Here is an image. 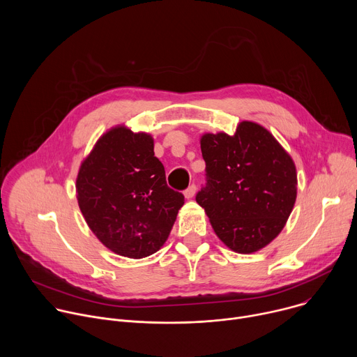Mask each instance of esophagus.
<instances>
[{"instance_id":"34e87169","label":"esophagus","mask_w":357,"mask_h":357,"mask_svg":"<svg viewBox=\"0 0 357 357\" xmlns=\"http://www.w3.org/2000/svg\"><path fill=\"white\" fill-rule=\"evenodd\" d=\"M195 193H196V186H195V185H190V186L183 192V195H185V197H186V199L193 197V196H195Z\"/></svg>"}]
</instances>
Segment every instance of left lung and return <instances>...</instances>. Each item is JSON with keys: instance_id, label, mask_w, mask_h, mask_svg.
<instances>
[{"instance_id": "1", "label": "left lung", "mask_w": 357, "mask_h": 357, "mask_svg": "<svg viewBox=\"0 0 357 357\" xmlns=\"http://www.w3.org/2000/svg\"><path fill=\"white\" fill-rule=\"evenodd\" d=\"M206 186L196 202L218 237L233 251L250 254L284 229L296 199V169L288 152L263 126L241 121L234 135L203 134Z\"/></svg>"}]
</instances>
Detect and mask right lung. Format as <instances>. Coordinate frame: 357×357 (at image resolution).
Masks as SVG:
<instances>
[{
	"label": "right lung",
	"instance_id": "obj_1",
	"mask_svg": "<svg viewBox=\"0 0 357 357\" xmlns=\"http://www.w3.org/2000/svg\"><path fill=\"white\" fill-rule=\"evenodd\" d=\"M76 193L90 230L128 259L151 256L162 247L185 200L167 185L152 137L126 126L98 138L79 168Z\"/></svg>",
	"mask_w": 357,
	"mask_h": 357
}]
</instances>
